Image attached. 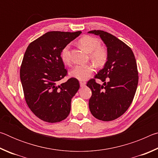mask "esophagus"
I'll return each instance as SVG.
<instances>
[{
    "label": "esophagus",
    "mask_w": 158,
    "mask_h": 158,
    "mask_svg": "<svg viewBox=\"0 0 158 158\" xmlns=\"http://www.w3.org/2000/svg\"><path fill=\"white\" fill-rule=\"evenodd\" d=\"M80 86L81 88L83 87H85V82H82V81H80Z\"/></svg>",
    "instance_id": "34e87169"
}]
</instances>
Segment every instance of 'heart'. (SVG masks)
Listing matches in <instances>:
<instances>
[{
    "mask_svg": "<svg viewBox=\"0 0 158 158\" xmlns=\"http://www.w3.org/2000/svg\"><path fill=\"white\" fill-rule=\"evenodd\" d=\"M79 44L87 53H90V58L96 65L102 66L105 65L107 60V52L105 48L100 47L99 39L90 35H85L81 37ZM69 45L63 48L60 53V58L63 63L69 64L70 62L69 56ZM94 66L92 64H84L74 66L70 71V76L81 81H85L89 78L94 72Z\"/></svg>",
    "mask_w": 158,
    "mask_h": 158,
    "instance_id": "b5f03b06",
    "label": "heart"
}]
</instances>
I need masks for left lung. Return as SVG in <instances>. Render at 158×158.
<instances>
[{
	"label": "left lung",
	"instance_id": "obj_1",
	"mask_svg": "<svg viewBox=\"0 0 158 158\" xmlns=\"http://www.w3.org/2000/svg\"><path fill=\"white\" fill-rule=\"evenodd\" d=\"M88 33L100 37L108 54L103 69L87 83L92 91L90 111L100 121H113L127 110L135 97L139 80L137 62L130 47L113 35L98 30ZM95 78L103 84L96 83Z\"/></svg>",
	"mask_w": 158,
	"mask_h": 158
}]
</instances>
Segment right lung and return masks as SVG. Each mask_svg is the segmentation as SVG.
<instances>
[{"label": "right lung", "mask_w": 158, "mask_h": 158, "mask_svg": "<svg viewBox=\"0 0 158 158\" xmlns=\"http://www.w3.org/2000/svg\"><path fill=\"white\" fill-rule=\"evenodd\" d=\"M81 33L47 32L28 45L20 69V79L26 103L40 119L57 123L70 112L71 101L79 89V81L70 78L57 82L67 75L61 51Z\"/></svg>", "instance_id": "right-lung-1"}]
</instances>
